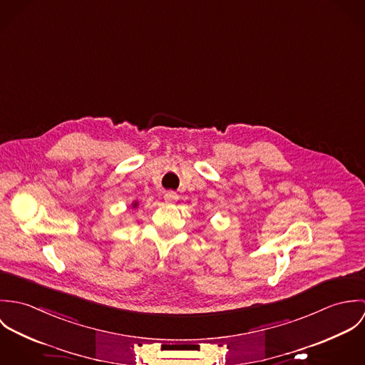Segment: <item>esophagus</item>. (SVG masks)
I'll return each mask as SVG.
<instances>
[{
  "instance_id": "obj_1",
  "label": "esophagus",
  "mask_w": 365,
  "mask_h": 365,
  "mask_svg": "<svg viewBox=\"0 0 365 365\" xmlns=\"http://www.w3.org/2000/svg\"><path fill=\"white\" fill-rule=\"evenodd\" d=\"M177 200H178V195H177L174 191H167V192L164 194V201H165L167 204H174Z\"/></svg>"
}]
</instances>
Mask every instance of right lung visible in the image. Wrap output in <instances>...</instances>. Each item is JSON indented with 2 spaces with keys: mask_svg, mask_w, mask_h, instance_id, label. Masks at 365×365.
Segmentation results:
<instances>
[{
  "mask_svg": "<svg viewBox=\"0 0 365 365\" xmlns=\"http://www.w3.org/2000/svg\"><path fill=\"white\" fill-rule=\"evenodd\" d=\"M132 207H133V208H136V207H138V202H133V204H132Z\"/></svg>",
  "mask_w": 365,
  "mask_h": 365,
  "instance_id": "right-lung-1",
  "label": "right lung"
}]
</instances>
